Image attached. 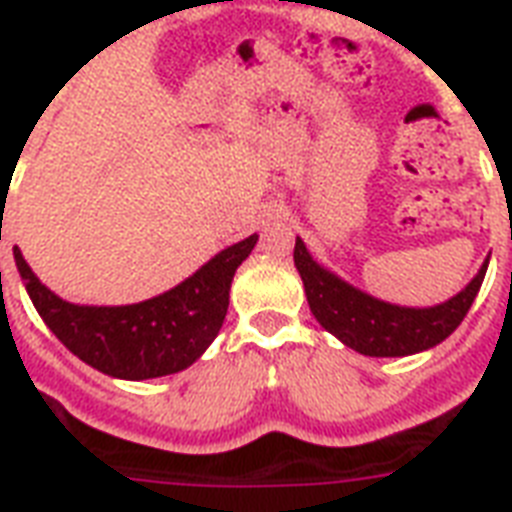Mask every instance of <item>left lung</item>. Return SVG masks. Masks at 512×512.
I'll return each mask as SVG.
<instances>
[{
	"label": "left lung",
	"mask_w": 512,
	"mask_h": 512,
	"mask_svg": "<svg viewBox=\"0 0 512 512\" xmlns=\"http://www.w3.org/2000/svg\"><path fill=\"white\" fill-rule=\"evenodd\" d=\"M295 268L303 279L311 313L329 335H335L342 345L361 356L396 358L436 348L438 342H444L460 327L484 284L489 257L468 287L446 303L430 308H406L366 295L316 263L300 236L295 241Z\"/></svg>",
	"instance_id": "left-lung-1"
}]
</instances>
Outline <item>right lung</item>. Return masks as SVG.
<instances>
[{"label":"right lung","instance_id":"add662e5","mask_svg":"<svg viewBox=\"0 0 512 512\" xmlns=\"http://www.w3.org/2000/svg\"><path fill=\"white\" fill-rule=\"evenodd\" d=\"M255 244L252 233L164 295L132 305L68 303L36 279L18 247L12 255L36 313L76 358L116 380H151L183 372L212 345L228 313L233 273Z\"/></svg>","mask_w":512,"mask_h":512}]
</instances>
